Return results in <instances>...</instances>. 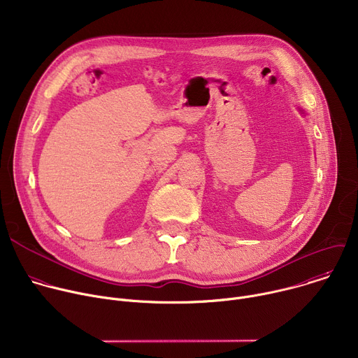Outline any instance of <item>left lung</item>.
I'll return each mask as SVG.
<instances>
[{"label": "left lung", "mask_w": 358, "mask_h": 358, "mask_svg": "<svg viewBox=\"0 0 358 358\" xmlns=\"http://www.w3.org/2000/svg\"><path fill=\"white\" fill-rule=\"evenodd\" d=\"M300 112H301V113H303V115H304V110H301V109H300Z\"/></svg>", "instance_id": "1"}]
</instances>
